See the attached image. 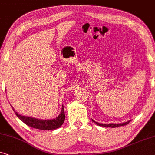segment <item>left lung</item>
Returning <instances> with one entry per match:
<instances>
[{"instance_id": "1", "label": "left lung", "mask_w": 155, "mask_h": 155, "mask_svg": "<svg viewBox=\"0 0 155 155\" xmlns=\"http://www.w3.org/2000/svg\"><path fill=\"white\" fill-rule=\"evenodd\" d=\"M92 121L94 122L97 124V125H98L100 126H104V127H111V128H115V127H119V126H125L126 124H128L129 122L131 121V120H129L126 122H124V123H121V124H100L98 122H96L94 120Z\"/></svg>"}]
</instances>
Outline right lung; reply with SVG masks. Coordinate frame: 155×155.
Returning a JSON list of instances; mask_svg holds the SVG:
<instances>
[{"label": "right lung", "instance_id": "obj_1", "mask_svg": "<svg viewBox=\"0 0 155 155\" xmlns=\"http://www.w3.org/2000/svg\"><path fill=\"white\" fill-rule=\"evenodd\" d=\"M12 107V106H11ZM12 110L14 111L15 114L17 117L20 119L21 121H23L25 124H27L29 126L34 128H36V129L39 130H55L57 128H60L62 124L64 123L65 119V114L64 111V106L62 105V110H61L60 114L56 118L53 119H38L36 118H33V117H30L27 116H23L15 112L14 108L12 107Z\"/></svg>", "mask_w": 155, "mask_h": 155}]
</instances>
